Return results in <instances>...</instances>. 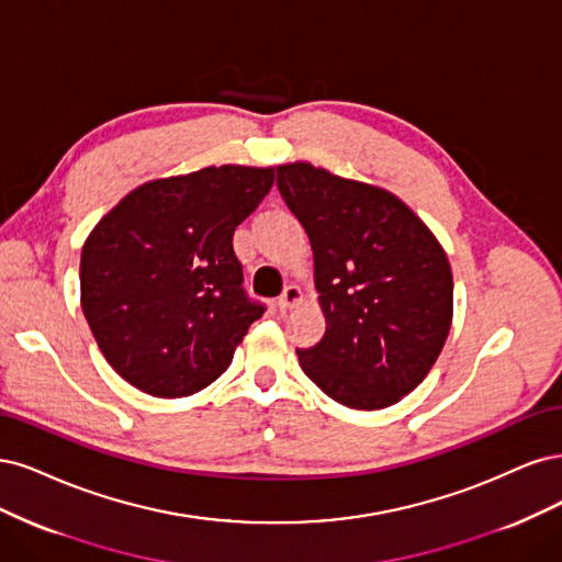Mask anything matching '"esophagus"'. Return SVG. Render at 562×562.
Returning a JSON list of instances; mask_svg holds the SVG:
<instances>
[{"label": "esophagus", "instance_id": "34e87169", "mask_svg": "<svg viewBox=\"0 0 562 562\" xmlns=\"http://www.w3.org/2000/svg\"><path fill=\"white\" fill-rule=\"evenodd\" d=\"M301 303H303V292H301L299 284L284 286V292L278 299V305L282 307V311H292V307H299Z\"/></svg>", "mask_w": 562, "mask_h": 562}]
</instances>
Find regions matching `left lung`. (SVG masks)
Instances as JSON below:
<instances>
[{
	"instance_id": "left-lung-1",
	"label": "left lung",
	"mask_w": 562,
	"mask_h": 562,
	"mask_svg": "<svg viewBox=\"0 0 562 562\" xmlns=\"http://www.w3.org/2000/svg\"><path fill=\"white\" fill-rule=\"evenodd\" d=\"M278 189L307 233L322 340L296 350L303 373L355 411L387 408L418 387L452 324V270L402 198L307 160L282 162Z\"/></svg>"
}]
</instances>
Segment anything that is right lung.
Instances as JSON below:
<instances>
[{
	"mask_svg": "<svg viewBox=\"0 0 562 562\" xmlns=\"http://www.w3.org/2000/svg\"><path fill=\"white\" fill-rule=\"evenodd\" d=\"M276 168L207 166L144 182L81 249V307L110 367L151 396L179 400L220 378L263 305L247 301L233 233Z\"/></svg>",
	"mask_w": 562,
	"mask_h": 562,
	"instance_id": "1",
	"label": "right lung"
}]
</instances>
